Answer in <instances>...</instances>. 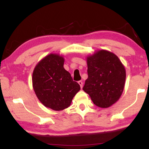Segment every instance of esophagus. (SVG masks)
I'll return each mask as SVG.
<instances>
[{"instance_id": "esophagus-1", "label": "esophagus", "mask_w": 149, "mask_h": 149, "mask_svg": "<svg viewBox=\"0 0 149 149\" xmlns=\"http://www.w3.org/2000/svg\"><path fill=\"white\" fill-rule=\"evenodd\" d=\"M78 83L79 84V85H80L81 88H82V87H83V83L82 82V81H79V82H78Z\"/></svg>"}]
</instances>
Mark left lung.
Returning a JSON list of instances; mask_svg holds the SVG:
<instances>
[{
  "label": "left lung",
  "instance_id": "obj_1",
  "mask_svg": "<svg viewBox=\"0 0 149 149\" xmlns=\"http://www.w3.org/2000/svg\"><path fill=\"white\" fill-rule=\"evenodd\" d=\"M88 78L83 91L93 104L100 108L110 107L123 93L126 73L119 58L107 50H99L87 57Z\"/></svg>",
  "mask_w": 149,
  "mask_h": 149
}]
</instances>
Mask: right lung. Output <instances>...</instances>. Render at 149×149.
<instances>
[{
  "mask_svg": "<svg viewBox=\"0 0 149 149\" xmlns=\"http://www.w3.org/2000/svg\"><path fill=\"white\" fill-rule=\"evenodd\" d=\"M64 62L62 56L51 54L36 64L32 74V86L38 99L54 111L68 108L81 89L64 69Z\"/></svg>",
  "mask_w": 149,
  "mask_h": 149,
  "instance_id": "obj_1",
  "label": "right lung"
}]
</instances>
